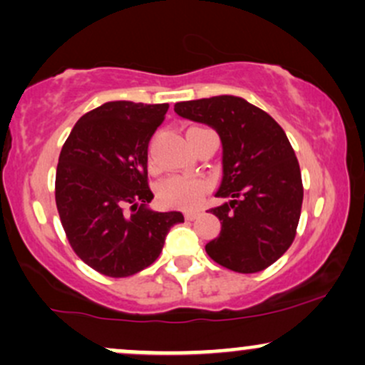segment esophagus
I'll return each mask as SVG.
<instances>
[{
	"instance_id": "obj_1",
	"label": "esophagus",
	"mask_w": 365,
	"mask_h": 365,
	"mask_svg": "<svg viewBox=\"0 0 365 365\" xmlns=\"http://www.w3.org/2000/svg\"><path fill=\"white\" fill-rule=\"evenodd\" d=\"M200 216V212L199 211H187L185 212V220L187 221H194V220H197V217Z\"/></svg>"
}]
</instances>
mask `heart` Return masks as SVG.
Here are the masks:
<instances>
[{
    "mask_svg": "<svg viewBox=\"0 0 365 365\" xmlns=\"http://www.w3.org/2000/svg\"><path fill=\"white\" fill-rule=\"evenodd\" d=\"M199 127L190 128L188 132ZM187 132V133H188ZM207 195V185L199 178L170 177L158 187V199L163 206L178 209H197L202 206Z\"/></svg>",
    "mask_w": 365,
    "mask_h": 365,
    "instance_id": "b5f03b06",
    "label": "heart"
}]
</instances>
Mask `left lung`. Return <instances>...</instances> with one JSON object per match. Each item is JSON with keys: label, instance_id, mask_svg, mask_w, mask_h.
Returning a JSON list of instances; mask_svg holds the SVG:
<instances>
[{"label": "left lung", "instance_id": "left-lung-1", "mask_svg": "<svg viewBox=\"0 0 365 365\" xmlns=\"http://www.w3.org/2000/svg\"><path fill=\"white\" fill-rule=\"evenodd\" d=\"M182 118L212 127L223 144V178L211 212L220 237L206 252L235 273H259L292 245L302 209L300 166L287 133L261 108L237 96L175 104Z\"/></svg>", "mask_w": 365, "mask_h": 365}]
</instances>
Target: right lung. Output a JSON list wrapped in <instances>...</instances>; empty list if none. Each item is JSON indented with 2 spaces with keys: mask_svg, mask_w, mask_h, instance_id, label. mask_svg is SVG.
<instances>
[{
  "mask_svg": "<svg viewBox=\"0 0 365 365\" xmlns=\"http://www.w3.org/2000/svg\"><path fill=\"white\" fill-rule=\"evenodd\" d=\"M168 104L111 101L75 123L58 159L54 199L73 252L110 278H127L161 254L178 211L158 212L148 183L150 137Z\"/></svg>",
  "mask_w": 365,
  "mask_h": 365,
  "instance_id": "1",
  "label": "right lung"
}]
</instances>
